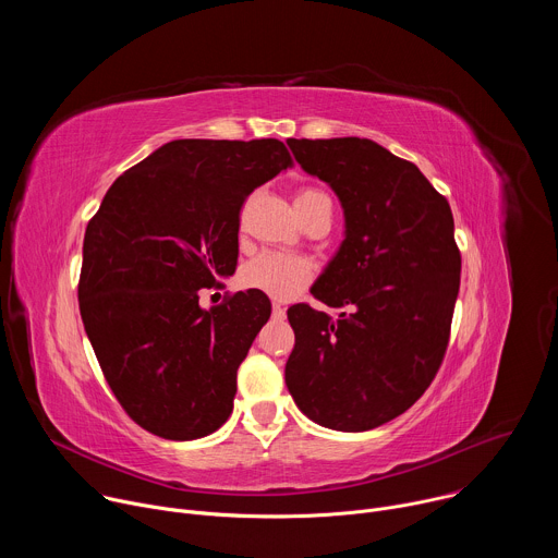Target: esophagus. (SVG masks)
Instances as JSON below:
<instances>
[{
  "mask_svg": "<svg viewBox=\"0 0 558 558\" xmlns=\"http://www.w3.org/2000/svg\"><path fill=\"white\" fill-rule=\"evenodd\" d=\"M271 311H274V317H276V320H282V317L287 315L284 313V308L278 304V302H274V306H271Z\"/></svg>",
  "mask_w": 558,
  "mask_h": 558,
  "instance_id": "1",
  "label": "esophagus"
}]
</instances>
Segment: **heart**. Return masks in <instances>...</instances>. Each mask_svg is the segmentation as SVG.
Listing matches in <instances>:
<instances>
[{"label":"heart","instance_id":"b5f03b06","mask_svg":"<svg viewBox=\"0 0 558 558\" xmlns=\"http://www.w3.org/2000/svg\"><path fill=\"white\" fill-rule=\"evenodd\" d=\"M320 201H331L323 190L306 187L295 196V209L298 214H304L311 205ZM313 267L302 256L291 254H278V252H265L256 258H252L241 274V280L245 287L263 291L276 300H289L298 295L311 280Z\"/></svg>","mask_w":558,"mask_h":558}]
</instances>
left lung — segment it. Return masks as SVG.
Wrapping results in <instances>:
<instances>
[{
    "label": "left lung",
    "mask_w": 558,
    "mask_h": 558,
    "mask_svg": "<svg viewBox=\"0 0 558 558\" xmlns=\"http://www.w3.org/2000/svg\"><path fill=\"white\" fill-rule=\"evenodd\" d=\"M344 211V241L311 293L340 311H287L284 381L298 409L342 433L377 428L430 386L450 336L461 256L448 201L371 138H287Z\"/></svg>",
    "instance_id": "8db88e82"
}]
</instances>
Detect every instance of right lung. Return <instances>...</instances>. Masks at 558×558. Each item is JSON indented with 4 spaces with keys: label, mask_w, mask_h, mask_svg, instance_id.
<instances>
[{
    "label": "right lung",
    "mask_w": 558,
    "mask_h": 558,
    "mask_svg": "<svg viewBox=\"0 0 558 558\" xmlns=\"http://www.w3.org/2000/svg\"><path fill=\"white\" fill-rule=\"evenodd\" d=\"M289 166L278 138H177L121 174L88 222L78 308L141 428L190 441L231 415L238 366L271 302L250 289L207 311L198 291L235 271L245 198Z\"/></svg>",
    "instance_id": "add662e5"
}]
</instances>
